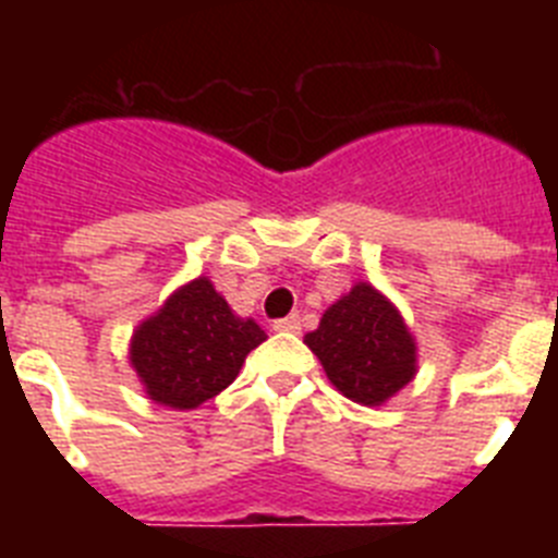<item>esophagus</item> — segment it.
<instances>
[{
  "instance_id": "esophagus-1",
  "label": "esophagus",
  "mask_w": 558,
  "mask_h": 558,
  "mask_svg": "<svg viewBox=\"0 0 558 558\" xmlns=\"http://www.w3.org/2000/svg\"><path fill=\"white\" fill-rule=\"evenodd\" d=\"M274 329L276 332H299V329H302V318H299V315L279 318V322H274Z\"/></svg>"
}]
</instances>
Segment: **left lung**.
<instances>
[{"instance_id": "obj_1", "label": "left lung", "mask_w": 558, "mask_h": 558, "mask_svg": "<svg viewBox=\"0 0 558 558\" xmlns=\"http://www.w3.org/2000/svg\"><path fill=\"white\" fill-rule=\"evenodd\" d=\"M304 343L329 383L360 405H383L416 377V340L405 318L368 282L340 295Z\"/></svg>"}]
</instances>
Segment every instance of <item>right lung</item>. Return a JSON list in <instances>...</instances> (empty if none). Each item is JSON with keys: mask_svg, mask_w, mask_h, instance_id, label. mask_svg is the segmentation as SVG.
Returning a JSON list of instances; mask_svg holds the SVG:
<instances>
[{"mask_svg": "<svg viewBox=\"0 0 558 558\" xmlns=\"http://www.w3.org/2000/svg\"><path fill=\"white\" fill-rule=\"evenodd\" d=\"M268 338L240 318L215 284L198 276L133 329L131 366L159 405L192 411L234 383L245 354Z\"/></svg>", "mask_w": 558, "mask_h": 558, "instance_id": "1", "label": "right lung"}]
</instances>
